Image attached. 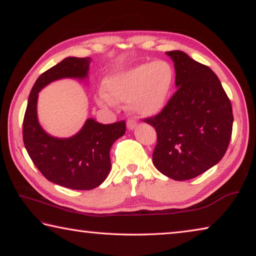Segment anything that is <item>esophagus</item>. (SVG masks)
Instances as JSON below:
<instances>
[{"instance_id":"esophagus-1","label":"esophagus","mask_w":256,"mask_h":256,"mask_svg":"<svg viewBox=\"0 0 256 256\" xmlns=\"http://www.w3.org/2000/svg\"><path fill=\"white\" fill-rule=\"evenodd\" d=\"M126 125H128V130H134L136 128V120H128V123H126Z\"/></svg>"}]
</instances>
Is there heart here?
Wrapping results in <instances>:
<instances>
[{
	"label": "heart",
	"mask_w": 256,
	"mask_h": 256,
	"mask_svg": "<svg viewBox=\"0 0 256 256\" xmlns=\"http://www.w3.org/2000/svg\"><path fill=\"white\" fill-rule=\"evenodd\" d=\"M174 82V71L166 60H154L114 74L106 79L104 90L98 104L126 102L130 112L138 117H152L166 108Z\"/></svg>",
	"instance_id": "heart-1"
}]
</instances>
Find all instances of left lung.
<instances>
[{
    "label": "left lung",
    "mask_w": 256,
    "mask_h": 256,
    "mask_svg": "<svg viewBox=\"0 0 256 256\" xmlns=\"http://www.w3.org/2000/svg\"><path fill=\"white\" fill-rule=\"evenodd\" d=\"M176 71V93L158 115L144 122L154 126L158 144L152 163L174 180H188L217 164L232 134V106L214 71L180 50L166 52Z\"/></svg>",
    "instance_id": "1"
}]
</instances>
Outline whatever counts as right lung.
<instances>
[{"instance_id": "1", "label": "right lung", "mask_w": 256, "mask_h": 256, "mask_svg": "<svg viewBox=\"0 0 256 256\" xmlns=\"http://www.w3.org/2000/svg\"><path fill=\"white\" fill-rule=\"evenodd\" d=\"M90 64V57H66L44 72L30 90L22 123L24 144L34 164L49 182L72 190H93L106 180L112 168L110 148L124 136L126 125L124 120L104 125L88 118L74 136L56 138L38 120V96L55 80L86 79Z\"/></svg>"}]
</instances>
